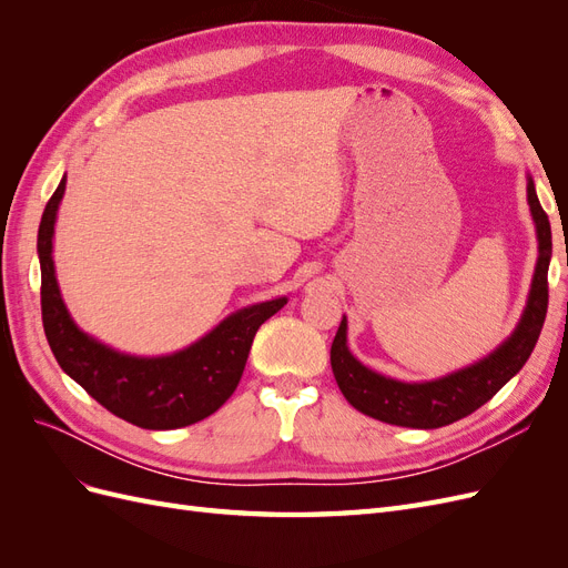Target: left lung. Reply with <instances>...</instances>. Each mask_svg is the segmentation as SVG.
<instances>
[{
    "mask_svg": "<svg viewBox=\"0 0 568 568\" xmlns=\"http://www.w3.org/2000/svg\"><path fill=\"white\" fill-rule=\"evenodd\" d=\"M526 194L538 234V263L536 272H532L530 294L517 329L488 357L478 359V363L469 367L440 376V379L434 382L405 384L372 372L353 357L346 343L348 324L346 317H343L332 343V369L341 393L346 395V400L355 409L395 426H448L471 415L480 405H486L526 365V359L536 348L547 315V267L549 257H552V230H549L547 213L542 211L536 184H532L530 178L526 184Z\"/></svg>",
    "mask_w": 568,
    "mask_h": 568,
    "instance_id": "8db88e82",
    "label": "left lung"
}]
</instances>
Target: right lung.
Here are the masks:
<instances>
[{"label":"right lung","instance_id":"add662e5","mask_svg":"<svg viewBox=\"0 0 568 568\" xmlns=\"http://www.w3.org/2000/svg\"><path fill=\"white\" fill-rule=\"evenodd\" d=\"M63 192L65 178L47 201L38 232L42 324L57 363L99 405L140 428L168 432L211 417L239 386L257 326L280 313L286 298L244 307L173 355L136 357L118 353L78 329L61 298L51 261V239Z\"/></svg>","mask_w":568,"mask_h":568}]
</instances>
